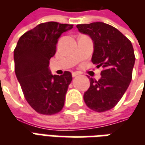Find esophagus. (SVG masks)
Segmentation results:
<instances>
[{
    "label": "esophagus",
    "instance_id": "esophagus-1",
    "mask_svg": "<svg viewBox=\"0 0 145 145\" xmlns=\"http://www.w3.org/2000/svg\"><path fill=\"white\" fill-rule=\"evenodd\" d=\"M80 74L78 72H72V76L73 77H76V76H78Z\"/></svg>",
    "mask_w": 145,
    "mask_h": 145
}]
</instances>
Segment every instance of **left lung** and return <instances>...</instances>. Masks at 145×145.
Segmentation results:
<instances>
[{
    "mask_svg": "<svg viewBox=\"0 0 145 145\" xmlns=\"http://www.w3.org/2000/svg\"><path fill=\"white\" fill-rule=\"evenodd\" d=\"M76 27L93 42L92 63L104 68L99 81L90 78L84 101L92 110L105 112L118 103L131 83L135 63L134 48L126 36L108 24L93 22Z\"/></svg>",
    "mask_w": 145,
    "mask_h": 145,
    "instance_id": "left-lung-1",
    "label": "left lung"
}]
</instances>
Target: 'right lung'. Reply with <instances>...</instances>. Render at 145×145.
<instances>
[{
    "label": "right lung",
    "mask_w": 145,
    "mask_h": 145,
    "mask_svg": "<svg viewBox=\"0 0 145 145\" xmlns=\"http://www.w3.org/2000/svg\"><path fill=\"white\" fill-rule=\"evenodd\" d=\"M72 25L41 23L21 36L14 50V71L25 99L36 112L52 115L63 109L71 73L53 75L49 64L58 39Z\"/></svg>",
    "instance_id": "add662e5"
}]
</instances>
